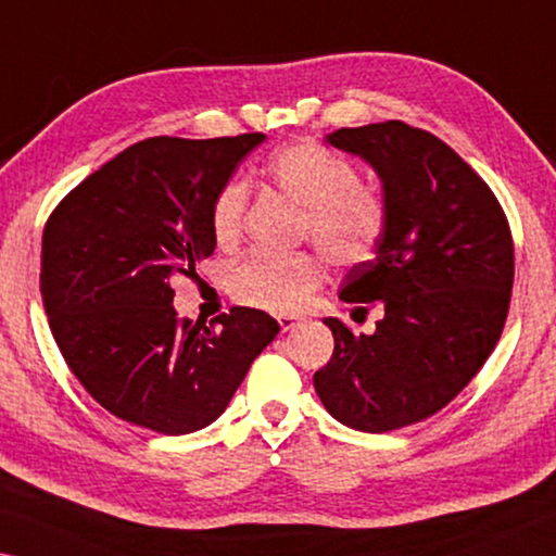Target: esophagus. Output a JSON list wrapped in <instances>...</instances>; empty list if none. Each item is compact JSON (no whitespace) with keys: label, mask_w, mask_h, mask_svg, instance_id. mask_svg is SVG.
Masks as SVG:
<instances>
[{"label":"esophagus","mask_w":556,"mask_h":556,"mask_svg":"<svg viewBox=\"0 0 556 556\" xmlns=\"http://www.w3.org/2000/svg\"><path fill=\"white\" fill-rule=\"evenodd\" d=\"M277 324H279V329H281V331H292V329H294V326L299 324V319H296V316H287V314H279V316H277Z\"/></svg>","instance_id":"esophagus-1"}]
</instances>
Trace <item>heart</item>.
Returning <instances> with one entry per match:
<instances>
[{"label": "heart", "mask_w": 556, "mask_h": 556, "mask_svg": "<svg viewBox=\"0 0 556 556\" xmlns=\"http://www.w3.org/2000/svg\"><path fill=\"white\" fill-rule=\"evenodd\" d=\"M267 178L289 200L304 207L302 237L312 240L337 267H358L374 257L389 225L381 192L358 182L346 157L312 140L281 148L264 165ZM247 210V185L227 182L213 205V235L219 244L240 240ZM324 281L321 260L314 254L254 252L237 262L227 287L237 302L271 314H296L309 304Z\"/></svg>", "instance_id": "heart-1"}]
</instances>
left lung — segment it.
I'll return each instance as SVG.
<instances>
[{"mask_svg": "<svg viewBox=\"0 0 556 556\" xmlns=\"http://www.w3.org/2000/svg\"><path fill=\"white\" fill-rule=\"evenodd\" d=\"M326 140L378 173L389 225L339 294L358 312L381 302L383 319L371 337L324 319L333 354L314 389L343 426L389 433L445 408L488 361L509 312L515 244L495 192L428 130L386 121Z\"/></svg>", "mask_w": 556, "mask_h": 556, "instance_id": "obj_1", "label": "left lung"}]
</instances>
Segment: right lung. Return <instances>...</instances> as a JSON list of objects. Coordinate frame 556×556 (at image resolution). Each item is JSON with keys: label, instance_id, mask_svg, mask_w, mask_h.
Here are the masks:
<instances>
[{"label": "right lung", "instance_id": "obj_1", "mask_svg": "<svg viewBox=\"0 0 556 556\" xmlns=\"http://www.w3.org/2000/svg\"><path fill=\"white\" fill-rule=\"evenodd\" d=\"M264 134L148 138L76 185L41 237V299L61 356L105 410L163 435L223 416L279 333L235 306L217 326L178 319L175 275L215 252L213 205Z\"/></svg>", "mask_w": 556, "mask_h": 556}]
</instances>
